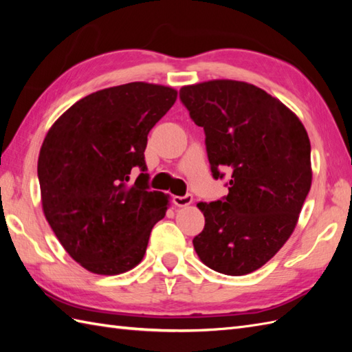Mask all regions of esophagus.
<instances>
[{"label": "esophagus", "mask_w": 352, "mask_h": 352, "mask_svg": "<svg viewBox=\"0 0 352 352\" xmlns=\"http://www.w3.org/2000/svg\"><path fill=\"white\" fill-rule=\"evenodd\" d=\"M172 201H174V204L177 206V207H186V206H189V204H192V201H193V197L192 195H184V197H174L172 198Z\"/></svg>", "instance_id": "esophagus-1"}]
</instances>
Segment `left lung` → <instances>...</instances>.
<instances>
[{"label":"left lung","instance_id":"1","mask_svg":"<svg viewBox=\"0 0 352 352\" xmlns=\"http://www.w3.org/2000/svg\"><path fill=\"white\" fill-rule=\"evenodd\" d=\"M180 98L204 129L213 177L231 170L227 197L197 204L206 226L193 248L216 272L251 274L296 227L311 186L309 134L278 98L245 81L183 86Z\"/></svg>","mask_w":352,"mask_h":352}]
</instances>
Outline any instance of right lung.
<instances>
[{"label":"right lung","mask_w":352,"mask_h":352,"mask_svg":"<svg viewBox=\"0 0 352 352\" xmlns=\"http://www.w3.org/2000/svg\"><path fill=\"white\" fill-rule=\"evenodd\" d=\"M169 86L134 81L85 96L51 125L37 177L42 210L65 251L86 271L119 275L138 266L169 195L148 189V133L177 101Z\"/></svg>","instance_id":"1"}]
</instances>
